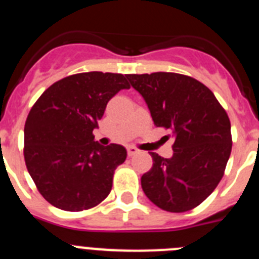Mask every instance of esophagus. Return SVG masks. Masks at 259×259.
I'll return each instance as SVG.
<instances>
[{"mask_svg":"<svg viewBox=\"0 0 259 259\" xmlns=\"http://www.w3.org/2000/svg\"><path fill=\"white\" fill-rule=\"evenodd\" d=\"M127 152H128V155H130V157H132V155H135V154H139V153H140V150L137 149V148H135V146H128Z\"/></svg>","mask_w":259,"mask_h":259,"instance_id":"1","label":"esophagus"}]
</instances>
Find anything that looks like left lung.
<instances>
[{
    "mask_svg": "<svg viewBox=\"0 0 259 259\" xmlns=\"http://www.w3.org/2000/svg\"><path fill=\"white\" fill-rule=\"evenodd\" d=\"M157 127L175 137L171 158L150 153L153 167L141 176L144 193L171 212L198 206L223 178L232 149L231 123L214 93L198 80L175 72L127 75Z\"/></svg>",
    "mask_w": 259,
    "mask_h": 259,
    "instance_id": "8db88e82",
    "label": "left lung"
}]
</instances>
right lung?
<instances>
[{
  "label": "right lung",
  "instance_id": "1",
  "mask_svg": "<svg viewBox=\"0 0 259 259\" xmlns=\"http://www.w3.org/2000/svg\"><path fill=\"white\" fill-rule=\"evenodd\" d=\"M122 74L81 72L50 85L32 106L24 125V159L38 192L53 206L81 211L109 196L124 146L95 141L110 98L128 89Z\"/></svg>",
  "mask_w": 259,
  "mask_h": 259
}]
</instances>
